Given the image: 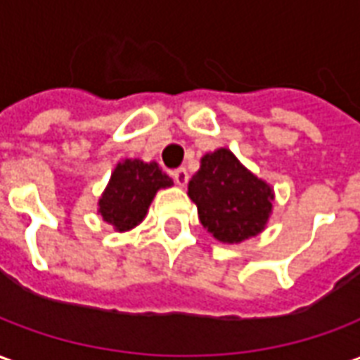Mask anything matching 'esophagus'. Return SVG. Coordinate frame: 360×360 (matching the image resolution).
Returning a JSON list of instances; mask_svg holds the SVG:
<instances>
[{
	"label": "esophagus",
	"mask_w": 360,
	"mask_h": 360,
	"mask_svg": "<svg viewBox=\"0 0 360 360\" xmlns=\"http://www.w3.org/2000/svg\"><path fill=\"white\" fill-rule=\"evenodd\" d=\"M173 179H175V183H177L179 187H185L188 181V172L185 169V167H179V169H175V172H173Z\"/></svg>",
	"instance_id": "obj_1"
}]
</instances>
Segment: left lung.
Here are the masks:
<instances>
[{"instance_id": "1", "label": "left lung", "mask_w": 360, "mask_h": 360, "mask_svg": "<svg viewBox=\"0 0 360 360\" xmlns=\"http://www.w3.org/2000/svg\"><path fill=\"white\" fill-rule=\"evenodd\" d=\"M188 196L198 219L214 239L241 243L258 235L271 214L274 191L235 158L219 148L200 160V169L188 181Z\"/></svg>"}]
</instances>
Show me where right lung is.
I'll return each instance as SVG.
<instances>
[{
	"label": "right lung",
	"mask_w": 360,
	"mask_h": 360,
	"mask_svg": "<svg viewBox=\"0 0 360 360\" xmlns=\"http://www.w3.org/2000/svg\"><path fill=\"white\" fill-rule=\"evenodd\" d=\"M172 177L156 162L123 160L115 165L111 179L98 202V214L117 231L139 226L160 188L172 187Z\"/></svg>",
	"instance_id": "1"
}]
</instances>
